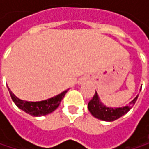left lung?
I'll return each mask as SVG.
<instances>
[{
    "label": "left lung",
    "mask_w": 149,
    "mask_h": 149,
    "mask_svg": "<svg viewBox=\"0 0 149 149\" xmlns=\"http://www.w3.org/2000/svg\"><path fill=\"white\" fill-rule=\"evenodd\" d=\"M137 97H138V95L130 104L125 105V106L113 108V107L104 105L102 103V101L100 100L97 92L96 91L93 98L88 104V109H89V111L91 112V114L94 117H96L99 120H102V121H105V122H113V121L120 118L123 115L127 114L131 109V108L134 106L135 101L137 100Z\"/></svg>",
    "instance_id": "8db88e82"
}]
</instances>
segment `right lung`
<instances>
[{
  "instance_id": "right-lung-1",
  "label": "right lung",
  "mask_w": 149,
  "mask_h": 149,
  "mask_svg": "<svg viewBox=\"0 0 149 149\" xmlns=\"http://www.w3.org/2000/svg\"><path fill=\"white\" fill-rule=\"evenodd\" d=\"M10 96L12 97V100L16 104V106L20 109L21 110L25 111L26 113L33 116H42L48 114H51L53 112L60 104L61 100L64 98L66 92L69 91V89L64 91L60 94L52 97L51 98L45 99L43 101H39V102H29V101H24L17 97L15 94L10 91L8 88Z\"/></svg>"
}]
</instances>
